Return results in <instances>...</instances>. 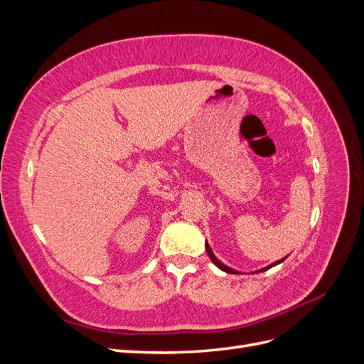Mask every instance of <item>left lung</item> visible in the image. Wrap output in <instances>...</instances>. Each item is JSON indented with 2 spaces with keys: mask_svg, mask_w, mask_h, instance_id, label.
Returning <instances> with one entry per match:
<instances>
[{
  "mask_svg": "<svg viewBox=\"0 0 364 364\" xmlns=\"http://www.w3.org/2000/svg\"><path fill=\"white\" fill-rule=\"evenodd\" d=\"M206 252H208V255H209V258H211L213 259V262L215 264V266L218 267V269H222L223 272H226V273H237L235 270H232V269H229L228 266H225V264H222V262H220L215 257H214V253L211 252V247H209V245L206 243ZM281 261H284V259H281ZM281 261H277V262H273L272 264V266H269V267H266V269H262V270H259V272H264V270H267V269H270V267H273V266H277V264H279Z\"/></svg>",
  "mask_w": 364,
  "mask_h": 364,
  "instance_id": "1",
  "label": "left lung"
}]
</instances>
